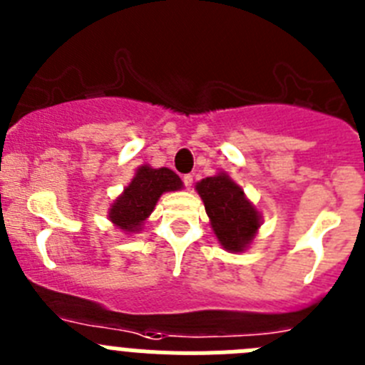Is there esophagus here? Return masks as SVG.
I'll list each match as a JSON object with an SVG mask.
<instances>
[{
  "mask_svg": "<svg viewBox=\"0 0 365 365\" xmlns=\"http://www.w3.org/2000/svg\"><path fill=\"white\" fill-rule=\"evenodd\" d=\"M182 182H185L186 188H192L193 186V175H190V173H186V175H182Z\"/></svg>",
  "mask_w": 365,
  "mask_h": 365,
  "instance_id": "34e87169",
  "label": "esophagus"
}]
</instances>
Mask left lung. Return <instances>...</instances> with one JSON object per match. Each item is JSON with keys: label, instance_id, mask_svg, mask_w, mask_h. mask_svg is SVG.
Here are the masks:
<instances>
[{"label": "left lung", "instance_id": "left-lung-1", "mask_svg": "<svg viewBox=\"0 0 365 365\" xmlns=\"http://www.w3.org/2000/svg\"><path fill=\"white\" fill-rule=\"evenodd\" d=\"M197 192L219 243L230 252H241L259 228V214L247 201L243 190L230 177L219 173L197 182Z\"/></svg>", "mask_w": 365, "mask_h": 365}]
</instances>
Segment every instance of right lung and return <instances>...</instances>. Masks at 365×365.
Listing matches in <instances>:
<instances>
[{"instance_id":"add662e5","label":"right lung","mask_w":365,"mask_h":365,"mask_svg":"<svg viewBox=\"0 0 365 365\" xmlns=\"http://www.w3.org/2000/svg\"><path fill=\"white\" fill-rule=\"evenodd\" d=\"M180 186L182 182L179 175L168 168H138L130 186L113 202L109 219L124 232H137L148 215L153 212L155 202L159 201L160 195L164 192H175Z\"/></svg>"}]
</instances>
